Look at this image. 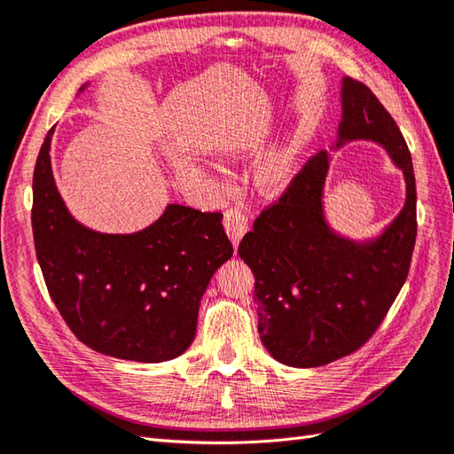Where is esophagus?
Segmentation results:
<instances>
[{
    "instance_id": "esophagus-1",
    "label": "esophagus",
    "mask_w": 454,
    "mask_h": 454,
    "mask_svg": "<svg viewBox=\"0 0 454 454\" xmlns=\"http://www.w3.org/2000/svg\"><path fill=\"white\" fill-rule=\"evenodd\" d=\"M223 223L227 229V235L237 247L240 243V239H243L247 231L250 229V217L247 215V211L240 207H229L223 215Z\"/></svg>"
}]
</instances>
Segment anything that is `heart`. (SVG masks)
I'll return each instance as SVG.
<instances>
[{"label": "heart", "instance_id": "1", "mask_svg": "<svg viewBox=\"0 0 454 454\" xmlns=\"http://www.w3.org/2000/svg\"><path fill=\"white\" fill-rule=\"evenodd\" d=\"M289 159L286 155H274L262 167V180L270 186H279L289 178Z\"/></svg>", "mask_w": 454, "mask_h": 454}]
</instances>
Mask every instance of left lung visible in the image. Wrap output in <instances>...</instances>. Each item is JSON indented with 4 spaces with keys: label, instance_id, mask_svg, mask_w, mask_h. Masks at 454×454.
Listing matches in <instances>:
<instances>
[{
    "label": "left lung",
    "instance_id": "8db88e82",
    "mask_svg": "<svg viewBox=\"0 0 454 454\" xmlns=\"http://www.w3.org/2000/svg\"><path fill=\"white\" fill-rule=\"evenodd\" d=\"M340 144L385 145L406 178V204L372 243L334 235L322 215L325 151L312 155L274 204L260 211L239 256L254 274L262 344L291 367H320L354 354L375 334L408 278L414 253L416 176L400 128L372 90L341 82Z\"/></svg>",
    "mask_w": 454,
    "mask_h": 454
}]
</instances>
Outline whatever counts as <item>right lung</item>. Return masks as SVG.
Listing matches in <instances>:
<instances>
[{
    "instance_id": "right-lung-1",
    "label": "right lung",
    "mask_w": 454,
    "mask_h": 454,
    "mask_svg": "<svg viewBox=\"0 0 454 454\" xmlns=\"http://www.w3.org/2000/svg\"><path fill=\"white\" fill-rule=\"evenodd\" d=\"M50 137L33 175V235L59 315L98 354L159 364L196 336L200 299L233 256L221 214L170 204L134 235L89 231L67 214L50 167Z\"/></svg>"
}]
</instances>
